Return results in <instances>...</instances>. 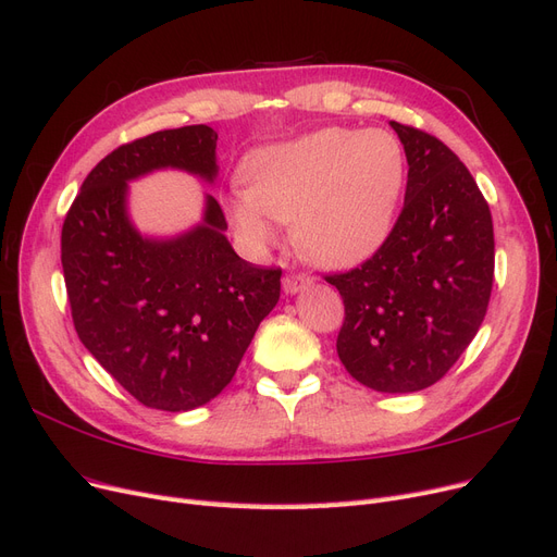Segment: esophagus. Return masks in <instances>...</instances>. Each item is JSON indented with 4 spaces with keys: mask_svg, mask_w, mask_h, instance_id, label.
I'll use <instances>...</instances> for the list:
<instances>
[{
    "mask_svg": "<svg viewBox=\"0 0 557 557\" xmlns=\"http://www.w3.org/2000/svg\"><path fill=\"white\" fill-rule=\"evenodd\" d=\"M313 283L311 276H305V274H297V276H285L283 278V290L288 295H297L305 288H309V285Z\"/></svg>",
    "mask_w": 557,
    "mask_h": 557,
    "instance_id": "1",
    "label": "esophagus"
}]
</instances>
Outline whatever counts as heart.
Returning <instances> with one entry per match:
<instances>
[{"label":"heart","instance_id":"b5f03b06","mask_svg":"<svg viewBox=\"0 0 557 557\" xmlns=\"http://www.w3.org/2000/svg\"><path fill=\"white\" fill-rule=\"evenodd\" d=\"M246 188L230 215L256 250L293 223L299 256L325 269H350L381 250L407 188V156L393 132L323 127L264 146L242 164Z\"/></svg>","mask_w":557,"mask_h":557}]
</instances>
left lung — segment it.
Segmentation results:
<instances>
[{
    "label": "left lung",
    "instance_id": "8db88e82",
    "mask_svg": "<svg viewBox=\"0 0 557 557\" xmlns=\"http://www.w3.org/2000/svg\"><path fill=\"white\" fill-rule=\"evenodd\" d=\"M409 162L404 209L376 256L325 276L344 299L336 352L376 393L440 381L474 339L493 290V218L476 181L432 134L391 123Z\"/></svg>",
    "mask_w": 557,
    "mask_h": 557
}]
</instances>
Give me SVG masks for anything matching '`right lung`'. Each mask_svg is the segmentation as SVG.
Returning a JSON list of instances; mask_svg holds the SVG:
<instances>
[{"label":"right lung","mask_w":557,"mask_h":557,"mask_svg":"<svg viewBox=\"0 0 557 557\" xmlns=\"http://www.w3.org/2000/svg\"><path fill=\"white\" fill-rule=\"evenodd\" d=\"M215 141L209 125H188L115 148L83 181L62 225L78 339L150 409L190 411L221 395L281 297V269L234 252L211 195L201 223L176 237H144L129 221V181L181 170L213 183Z\"/></svg>","instance_id":"1"}]
</instances>
